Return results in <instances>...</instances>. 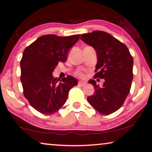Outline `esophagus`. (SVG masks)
I'll return each mask as SVG.
<instances>
[{
  "instance_id": "obj_1",
  "label": "esophagus",
  "mask_w": 152,
  "mask_h": 152,
  "mask_svg": "<svg viewBox=\"0 0 152 152\" xmlns=\"http://www.w3.org/2000/svg\"><path fill=\"white\" fill-rule=\"evenodd\" d=\"M86 82H82V81H79V82H78V85H79V86H85V85H86Z\"/></svg>"
}]
</instances>
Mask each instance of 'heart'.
Instances as JSON below:
<instances>
[{
    "mask_svg": "<svg viewBox=\"0 0 152 152\" xmlns=\"http://www.w3.org/2000/svg\"><path fill=\"white\" fill-rule=\"evenodd\" d=\"M75 75L77 76H78V77H81V78H84V77H85V75L82 72H81V71H79V72H77L76 73H75Z\"/></svg>",
    "mask_w": 152,
    "mask_h": 152,
    "instance_id": "heart-1",
    "label": "heart"
}]
</instances>
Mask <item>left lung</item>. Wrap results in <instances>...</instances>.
<instances>
[{
    "instance_id": "8db88e82",
    "label": "left lung",
    "mask_w": 152,
    "mask_h": 152,
    "mask_svg": "<svg viewBox=\"0 0 152 152\" xmlns=\"http://www.w3.org/2000/svg\"><path fill=\"white\" fill-rule=\"evenodd\" d=\"M81 39L96 51L97 63L93 77L104 80L102 87L94 80L89 81L95 93L87 99L99 113H113L123 105L130 92L134 77L132 56L125 44L103 31L83 34Z\"/></svg>"
}]
</instances>
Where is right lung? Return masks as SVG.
<instances>
[{"label":"right lung","instance_id":"obj_1","mask_svg":"<svg viewBox=\"0 0 152 152\" xmlns=\"http://www.w3.org/2000/svg\"><path fill=\"white\" fill-rule=\"evenodd\" d=\"M80 34L58 37L41 36L24 50L20 60V81L23 95L37 111L50 115L66 102L70 89L77 85L73 77L53 78V72L59 62L66 61L69 49Z\"/></svg>","mask_w":152,"mask_h":152}]
</instances>
